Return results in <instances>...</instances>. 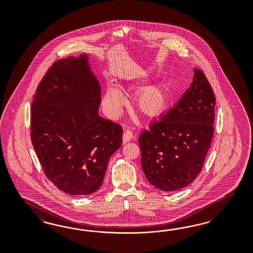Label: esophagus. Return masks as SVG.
I'll return each mask as SVG.
<instances>
[{"mask_svg": "<svg viewBox=\"0 0 253 253\" xmlns=\"http://www.w3.org/2000/svg\"><path fill=\"white\" fill-rule=\"evenodd\" d=\"M132 132H131V130H124V132H123V141L124 144H126V143H128L130 140L132 139Z\"/></svg>", "mask_w": 253, "mask_h": 253, "instance_id": "obj_1", "label": "esophagus"}]
</instances>
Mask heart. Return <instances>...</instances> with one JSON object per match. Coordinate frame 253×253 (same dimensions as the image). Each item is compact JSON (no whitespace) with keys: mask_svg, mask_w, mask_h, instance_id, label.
Segmentation results:
<instances>
[{"mask_svg":"<svg viewBox=\"0 0 253 253\" xmlns=\"http://www.w3.org/2000/svg\"><path fill=\"white\" fill-rule=\"evenodd\" d=\"M171 98L167 85L147 86L141 89L134 97V107L138 113L146 118H157L162 115L168 108ZM125 104L121 90L115 85H109L104 93L102 105L105 112L110 117L119 115Z\"/></svg>","mask_w":253,"mask_h":253,"instance_id":"1","label":"heart"}]
</instances>
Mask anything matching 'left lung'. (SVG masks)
<instances>
[{"instance_id": "left-lung-1", "label": "left lung", "mask_w": 253, "mask_h": 253, "mask_svg": "<svg viewBox=\"0 0 253 253\" xmlns=\"http://www.w3.org/2000/svg\"><path fill=\"white\" fill-rule=\"evenodd\" d=\"M176 105L139 137L142 168L150 184L174 191L198 176L213 137L215 96L200 69Z\"/></svg>"}]
</instances>
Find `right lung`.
<instances>
[{
    "label": "right lung",
    "instance_id": "1",
    "mask_svg": "<svg viewBox=\"0 0 253 253\" xmlns=\"http://www.w3.org/2000/svg\"><path fill=\"white\" fill-rule=\"evenodd\" d=\"M99 82L84 55L54 62L31 104V139L48 180L62 191L85 196L103 183L123 127L98 115Z\"/></svg>",
    "mask_w": 253,
    "mask_h": 253
}]
</instances>
